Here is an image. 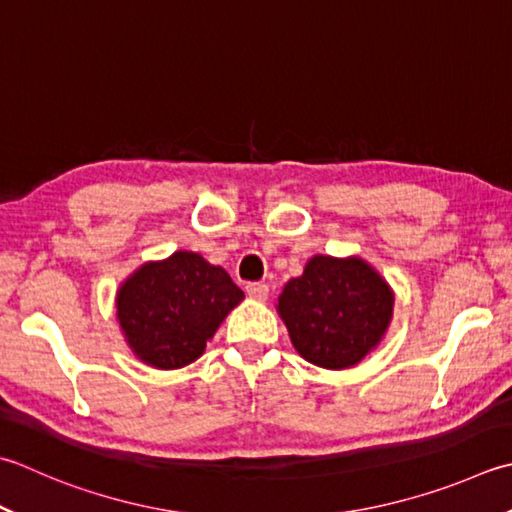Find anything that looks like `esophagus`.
<instances>
[{
    "label": "esophagus",
    "instance_id": "1",
    "mask_svg": "<svg viewBox=\"0 0 512 512\" xmlns=\"http://www.w3.org/2000/svg\"><path fill=\"white\" fill-rule=\"evenodd\" d=\"M268 290H270V288H268L266 284H259V282L246 286L248 297H250V299H257V302H266V299H268Z\"/></svg>",
    "mask_w": 512,
    "mask_h": 512
}]
</instances>
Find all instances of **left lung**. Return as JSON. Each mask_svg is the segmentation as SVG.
Listing matches in <instances>:
<instances>
[{
  "label": "left lung",
  "mask_w": 512,
  "mask_h": 512,
  "mask_svg": "<svg viewBox=\"0 0 512 512\" xmlns=\"http://www.w3.org/2000/svg\"><path fill=\"white\" fill-rule=\"evenodd\" d=\"M393 290L362 257L315 255L277 299L290 342L306 362L342 370L362 362L393 319Z\"/></svg>",
  "instance_id": "1"
}]
</instances>
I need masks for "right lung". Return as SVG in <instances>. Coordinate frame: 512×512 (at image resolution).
I'll return each mask as SVG.
<instances>
[{
    "label": "right lung",
    "mask_w": 512,
    "mask_h": 512,
    "mask_svg": "<svg viewBox=\"0 0 512 512\" xmlns=\"http://www.w3.org/2000/svg\"><path fill=\"white\" fill-rule=\"evenodd\" d=\"M244 290L222 266L177 250L139 266L117 290V319L130 350L144 364L173 370L202 357L206 342Z\"/></svg>",
    "instance_id": "obj_1"
}]
</instances>
